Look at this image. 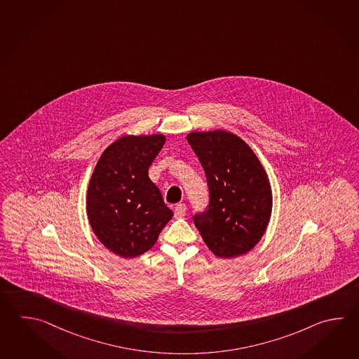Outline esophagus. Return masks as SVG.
<instances>
[{
  "mask_svg": "<svg viewBox=\"0 0 359 359\" xmlns=\"http://www.w3.org/2000/svg\"><path fill=\"white\" fill-rule=\"evenodd\" d=\"M174 212H175L176 219L184 217L185 212H187V205H184V203H177L175 205V208H174Z\"/></svg>",
  "mask_w": 359,
  "mask_h": 359,
  "instance_id": "esophagus-1",
  "label": "esophagus"
}]
</instances>
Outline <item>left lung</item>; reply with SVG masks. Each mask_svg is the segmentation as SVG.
Segmentation results:
<instances>
[{"label":"left lung","mask_w":359,"mask_h":359,"mask_svg":"<svg viewBox=\"0 0 359 359\" xmlns=\"http://www.w3.org/2000/svg\"><path fill=\"white\" fill-rule=\"evenodd\" d=\"M205 170L210 205L194 225L215 256L234 258L261 241L270 221L272 191L262 163L250 147L226 130L187 135Z\"/></svg>","instance_id":"obj_1"}]
</instances>
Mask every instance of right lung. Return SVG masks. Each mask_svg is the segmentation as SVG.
Masks as SVG:
<instances>
[{
    "label": "right lung",
    "mask_w": 359,
    "mask_h": 359,
    "mask_svg": "<svg viewBox=\"0 0 359 359\" xmlns=\"http://www.w3.org/2000/svg\"><path fill=\"white\" fill-rule=\"evenodd\" d=\"M165 140L162 134L124 135L103 151L95 165L87 193L89 224L117 256L146 253L174 216L148 176Z\"/></svg>",
    "instance_id": "add662e5"
}]
</instances>
